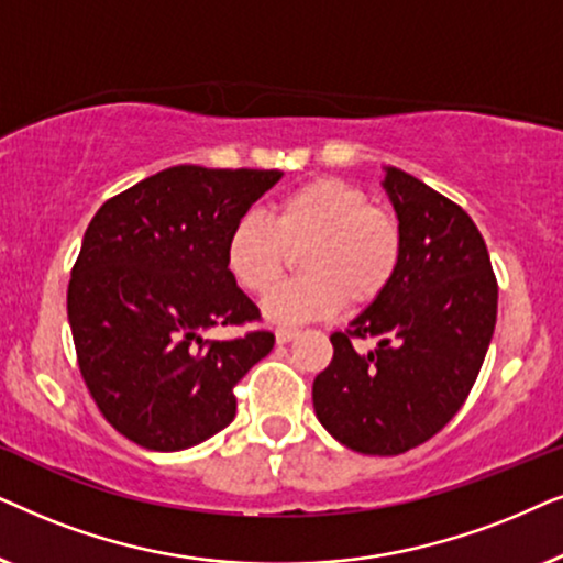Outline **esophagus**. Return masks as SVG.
I'll return each mask as SVG.
<instances>
[{
	"instance_id": "1",
	"label": "esophagus",
	"mask_w": 563,
	"mask_h": 563,
	"mask_svg": "<svg viewBox=\"0 0 563 563\" xmlns=\"http://www.w3.org/2000/svg\"><path fill=\"white\" fill-rule=\"evenodd\" d=\"M294 336H298V329H294V327H277L275 329V342L277 344H286V342L294 340Z\"/></svg>"
}]
</instances>
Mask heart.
<instances>
[{"instance_id": "b5f03b06", "label": "heart", "mask_w": 563, "mask_h": 563, "mask_svg": "<svg viewBox=\"0 0 563 563\" xmlns=\"http://www.w3.org/2000/svg\"><path fill=\"white\" fill-rule=\"evenodd\" d=\"M306 273L280 286L262 311L273 324H301L334 313L344 301L371 303L394 280L401 260V229L391 213L368 206L360 187L317 177L275 200L269 221L239 216L227 239V267L254 296L280 280L288 250H301Z\"/></svg>"}]
</instances>
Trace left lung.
Instances as JSON below:
<instances>
[{
	"label": "left lung",
	"mask_w": 563,
	"mask_h": 563,
	"mask_svg": "<svg viewBox=\"0 0 563 563\" xmlns=\"http://www.w3.org/2000/svg\"><path fill=\"white\" fill-rule=\"evenodd\" d=\"M401 229L388 288L332 334L334 357L313 380L324 430L365 455H399L463 407L497 324V280L471 216L422 179L384 167ZM377 340L355 353L351 340Z\"/></svg>",
	"instance_id": "1"
}]
</instances>
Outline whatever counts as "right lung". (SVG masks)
Masks as SVG:
<instances>
[{"mask_svg":"<svg viewBox=\"0 0 563 563\" xmlns=\"http://www.w3.org/2000/svg\"><path fill=\"white\" fill-rule=\"evenodd\" d=\"M283 172L179 164L141 179L89 221L69 280L79 371L104 419L141 448L185 451L236 415L234 386L275 336L211 342L260 311L227 267V239Z\"/></svg>","mask_w":563,"mask_h":563,"instance_id":"1","label":"right lung"}]
</instances>
